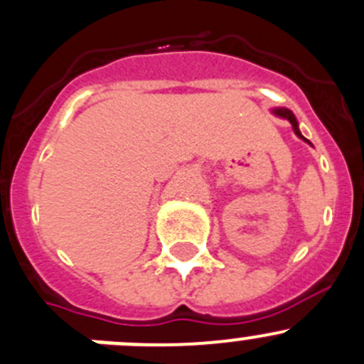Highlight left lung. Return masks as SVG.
<instances>
[{
  "label": "left lung",
  "mask_w": 364,
  "mask_h": 364,
  "mask_svg": "<svg viewBox=\"0 0 364 364\" xmlns=\"http://www.w3.org/2000/svg\"><path fill=\"white\" fill-rule=\"evenodd\" d=\"M274 114H276L277 117H283V119H287V121H290V124H291V128H294L295 135H297L299 139H302V140H304V142H308L309 146H311V142H309L308 139H304V136H302L301 129H299V122H297V119H295V115L291 114V112L288 110V108H276V110H274Z\"/></svg>",
  "instance_id": "8db88e82"
}]
</instances>
